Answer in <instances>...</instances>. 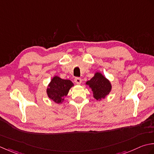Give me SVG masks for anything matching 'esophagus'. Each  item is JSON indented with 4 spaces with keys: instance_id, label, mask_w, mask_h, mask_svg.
<instances>
[{
    "instance_id": "obj_1",
    "label": "esophagus",
    "mask_w": 154,
    "mask_h": 154,
    "mask_svg": "<svg viewBox=\"0 0 154 154\" xmlns=\"http://www.w3.org/2000/svg\"><path fill=\"white\" fill-rule=\"evenodd\" d=\"M74 82H76L77 84H80L82 83V79L80 78H76L74 79Z\"/></svg>"
}]
</instances>
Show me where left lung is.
<instances>
[{"mask_svg": "<svg viewBox=\"0 0 154 154\" xmlns=\"http://www.w3.org/2000/svg\"><path fill=\"white\" fill-rule=\"evenodd\" d=\"M86 84L92 89L94 98L97 100L105 98L112 90L110 82L100 72H96L94 76L86 82Z\"/></svg>", "mask_w": 154, "mask_h": 154, "instance_id": "obj_1", "label": "left lung"}]
</instances>
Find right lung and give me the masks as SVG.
<instances>
[{"instance_id": "1", "label": "right lung", "mask_w": 154, "mask_h": 154, "mask_svg": "<svg viewBox=\"0 0 154 154\" xmlns=\"http://www.w3.org/2000/svg\"><path fill=\"white\" fill-rule=\"evenodd\" d=\"M74 86L70 80H64L58 76L52 78L46 89L48 97L57 103H61L67 96L69 90Z\"/></svg>"}]
</instances>
